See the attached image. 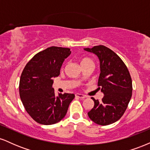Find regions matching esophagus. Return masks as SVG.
<instances>
[{
    "mask_svg": "<svg viewBox=\"0 0 150 150\" xmlns=\"http://www.w3.org/2000/svg\"><path fill=\"white\" fill-rule=\"evenodd\" d=\"M75 97H76L77 98H80V99H84V98H85L86 97L85 95H83V94H75Z\"/></svg>",
    "mask_w": 150,
    "mask_h": 150,
    "instance_id": "1",
    "label": "esophagus"
}]
</instances>
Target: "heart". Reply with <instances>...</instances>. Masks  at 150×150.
Listing matches in <instances>:
<instances>
[{
  "label": "heart",
  "mask_w": 150,
  "mask_h": 150,
  "mask_svg": "<svg viewBox=\"0 0 150 150\" xmlns=\"http://www.w3.org/2000/svg\"><path fill=\"white\" fill-rule=\"evenodd\" d=\"M89 62H92V61L90 59V58H86V57L83 58H82V60H81V65L84 64V63H89ZM92 63H93V62H92Z\"/></svg>",
  "instance_id": "heart-1"
}]
</instances>
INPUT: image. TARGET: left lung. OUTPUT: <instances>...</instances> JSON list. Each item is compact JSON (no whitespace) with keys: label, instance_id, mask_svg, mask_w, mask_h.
Listing matches in <instances>:
<instances>
[{"label":"left lung","instance_id":"obj_1","mask_svg":"<svg viewBox=\"0 0 150 150\" xmlns=\"http://www.w3.org/2000/svg\"><path fill=\"white\" fill-rule=\"evenodd\" d=\"M84 49L99 58L101 73L98 86L104 94L101 101L92 97L94 106L88 112V116L98 125L111 124L121 118L131 99L132 85L130 73L121 58L105 46Z\"/></svg>","mask_w":150,"mask_h":150}]
</instances>
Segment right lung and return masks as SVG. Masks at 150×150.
<instances>
[{
	"mask_svg": "<svg viewBox=\"0 0 150 150\" xmlns=\"http://www.w3.org/2000/svg\"><path fill=\"white\" fill-rule=\"evenodd\" d=\"M71 53L68 48L51 46L40 51L25 65L19 92L22 104L33 119L42 125H52L64 118L74 94H58L52 87L53 77L60 75L63 61Z\"/></svg>",
	"mask_w": 150,
	"mask_h": 150,
	"instance_id": "add662e5",
	"label": "right lung"
}]
</instances>
